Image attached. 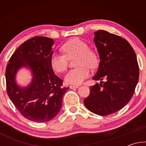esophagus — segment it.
<instances>
[{
    "mask_svg": "<svg viewBox=\"0 0 146 146\" xmlns=\"http://www.w3.org/2000/svg\"><path fill=\"white\" fill-rule=\"evenodd\" d=\"M70 89H76L78 88V86L76 85H71L70 86Z\"/></svg>",
    "mask_w": 146,
    "mask_h": 146,
    "instance_id": "esophagus-1",
    "label": "esophagus"
}]
</instances>
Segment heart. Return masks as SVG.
Returning a JSON list of instances; mask_svg holds the SVG:
<instances>
[{
  "label": "heart",
  "instance_id": "obj_1",
  "mask_svg": "<svg viewBox=\"0 0 146 146\" xmlns=\"http://www.w3.org/2000/svg\"><path fill=\"white\" fill-rule=\"evenodd\" d=\"M88 44L79 38H73L61 47L64 54H53L50 64L53 71L63 73L67 71L69 60L75 58V66H78L68 72L65 77L66 83L80 84L90 76V67L95 69L99 64V58L95 51L89 48Z\"/></svg>",
  "mask_w": 146,
  "mask_h": 146
}]
</instances>
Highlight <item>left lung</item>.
Returning a JSON list of instances; mask_svg holds the SVG:
<instances>
[{
    "mask_svg": "<svg viewBox=\"0 0 146 146\" xmlns=\"http://www.w3.org/2000/svg\"><path fill=\"white\" fill-rule=\"evenodd\" d=\"M94 42L100 62L93 79L101 82L90 86V95L84 103L91 112L106 116L129 102L138 83L139 67L134 49L125 38L98 30Z\"/></svg>",
    "mask_w": 146,
    "mask_h": 146,
    "instance_id": "8db88e82",
    "label": "left lung"
}]
</instances>
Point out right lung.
<instances>
[{
	"label": "right lung",
	"instance_id": "1",
	"mask_svg": "<svg viewBox=\"0 0 146 146\" xmlns=\"http://www.w3.org/2000/svg\"><path fill=\"white\" fill-rule=\"evenodd\" d=\"M52 38L34 36L22 44L9 58L6 70V91L11 102L24 118L36 122H48L60 111L64 95L69 88L53 72ZM22 66L31 68L33 80L25 88L15 83L16 71Z\"/></svg>",
	"mask_w": 146,
	"mask_h": 146
}]
</instances>
